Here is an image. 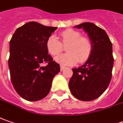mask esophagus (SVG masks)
I'll use <instances>...</instances> for the list:
<instances>
[{
	"instance_id": "esophagus-1",
	"label": "esophagus",
	"mask_w": 123,
	"mask_h": 123,
	"mask_svg": "<svg viewBox=\"0 0 123 123\" xmlns=\"http://www.w3.org/2000/svg\"><path fill=\"white\" fill-rule=\"evenodd\" d=\"M64 69H66V67L61 66V67H60V70L61 71H63V70H64Z\"/></svg>"
}]
</instances>
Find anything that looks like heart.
<instances>
[{"instance_id": "1", "label": "heart", "mask_w": 123, "mask_h": 123, "mask_svg": "<svg viewBox=\"0 0 123 123\" xmlns=\"http://www.w3.org/2000/svg\"><path fill=\"white\" fill-rule=\"evenodd\" d=\"M60 41L55 36H50L46 41V49L52 56H55L66 47V53L55 57V61L63 66L74 65L77 62L84 63L88 60L92 51V44L88 37L81 36L80 33L72 29L62 31Z\"/></svg>"}]
</instances>
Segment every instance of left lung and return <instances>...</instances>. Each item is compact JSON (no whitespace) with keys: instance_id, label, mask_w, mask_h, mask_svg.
Here are the masks:
<instances>
[{"instance_id":"obj_1","label":"left lung","mask_w":123,"mask_h":123,"mask_svg":"<svg viewBox=\"0 0 123 123\" xmlns=\"http://www.w3.org/2000/svg\"><path fill=\"white\" fill-rule=\"evenodd\" d=\"M75 27L88 33L92 51L84 65L72 69L69 88L77 99L91 101L102 95L111 80L114 63L112 43L106 31L94 23H83Z\"/></svg>"}]
</instances>
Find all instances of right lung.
Segmentation results:
<instances>
[{
	"instance_id": "add662e5",
	"label": "right lung",
	"mask_w": 123,
	"mask_h": 123,
	"mask_svg": "<svg viewBox=\"0 0 123 123\" xmlns=\"http://www.w3.org/2000/svg\"><path fill=\"white\" fill-rule=\"evenodd\" d=\"M57 27L35 21L15 31L10 41L8 67L11 80L18 94L28 101L45 98L50 91L54 76L60 71L46 49V41ZM47 63L46 67H41Z\"/></svg>"
}]
</instances>
